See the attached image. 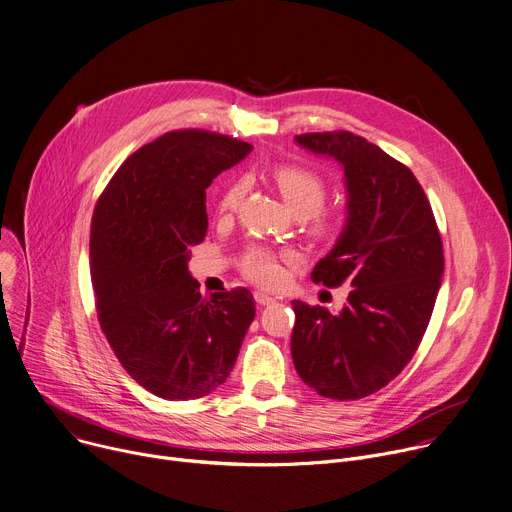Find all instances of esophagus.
Listing matches in <instances>:
<instances>
[{
	"instance_id": "1",
	"label": "esophagus",
	"mask_w": 512,
	"mask_h": 512,
	"mask_svg": "<svg viewBox=\"0 0 512 512\" xmlns=\"http://www.w3.org/2000/svg\"><path fill=\"white\" fill-rule=\"evenodd\" d=\"M254 299H256L258 305H270V303L276 301L274 297H270L268 293H262V291H256V293H254Z\"/></svg>"
}]
</instances>
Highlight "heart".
Instances as JSON below:
<instances>
[{
	"mask_svg": "<svg viewBox=\"0 0 512 512\" xmlns=\"http://www.w3.org/2000/svg\"><path fill=\"white\" fill-rule=\"evenodd\" d=\"M274 185L282 199L287 201L297 217L311 215V234L317 238H331L337 232V221L329 215H319L327 197L323 179L309 168L301 166H280L274 173ZM246 181H236L227 187L219 199V211H234L246 195ZM244 272L248 278L260 285L272 287L282 278L278 258L268 248H252L244 260Z\"/></svg>",
	"mask_w": 512,
	"mask_h": 512,
	"instance_id": "obj_1",
	"label": "heart"
}]
</instances>
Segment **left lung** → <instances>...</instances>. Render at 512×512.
<instances>
[{"instance_id":"8db88e82","label":"left lung","mask_w":512,"mask_h":512,"mask_svg":"<svg viewBox=\"0 0 512 512\" xmlns=\"http://www.w3.org/2000/svg\"><path fill=\"white\" fill-rule=\"evenodd\" d=\"M295 140L342 164L348 191L344 232L311 278L354 289L335 315L293 301V362L325 399L358 401L399 376L417 352L441 287V236L415 175L376 144L344 130Z\"/></svg>"}]
</instances>
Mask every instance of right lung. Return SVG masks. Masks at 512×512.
<instances>
[{"instance_id": "add662e5", "label": "right lung", "mask_w": 512, "mask_h": 512, "mask_svg": "<svg viewBox=\"0 0 512 512\" xmlns=\"http://www.w3.org/2000/svg\"><path fill=\"white\" fill-rule=\"evenodd\" d=\"M250 144L205 130L168 132L111 177L91 219L97 319L126 372L166 401L230 376L256 303L248 289L203 297L189 248L205 240V189Z\"/></svg>"}]
</instances>
